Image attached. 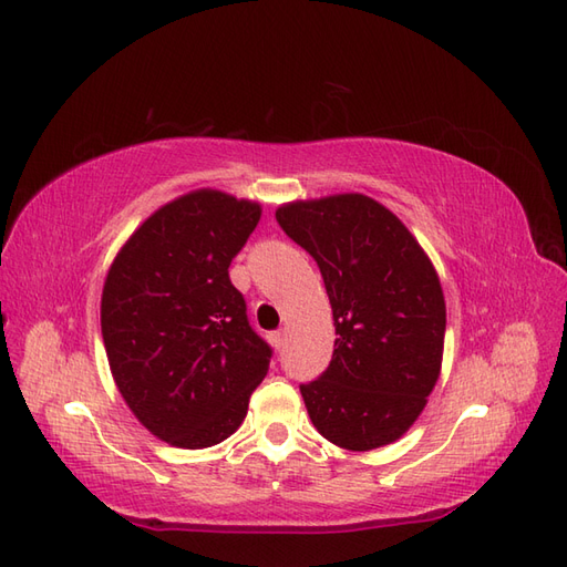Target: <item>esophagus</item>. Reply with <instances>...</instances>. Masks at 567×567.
I'll use <instances>...</instances> for the list:
<instances>
[{
	"label": "esophagus",
	"mask_w": 567,
	"mask_h": 567,
	"mask_svg": "<svg viewBox=\"0 0 567 567\" xmlns=\"http://www.w3.org/2000/svg\"><path fill=\"white\" fill-rule=\"evenodd\" d=\"M286 340H288V331L286 329H279L277 333H271V342H274V348H277V350H281L286 346Z\"/></svg>",
	"instance_id": "esophagus-1"
}]
</instances>
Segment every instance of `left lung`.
I'll return each mask as SVG.
<instances>
[{"instance_id": "8db88e82", "label": "left lung", "mask_w": 567, "mask_h": 567, "mask_svg": "<svg viewBox=\"0 0 567 567\" xmlns=\"http://www.w3.org/2000/svg\"><path fill=\"white\" fill-rule=\"evenodd\" d=\"M277 221L317 260L338 336L329 369L300 385L307 414L350 452L400 440L442 369L447 307L431 257L364 194L284 203Z\"/></svg>"}]
</instances>
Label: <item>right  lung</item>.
<instances>
[{
    "mask_svg": "<svg viewBox=\"0 0 567 567\" xmlns=\"http://www.w3.org/2000/svg\"><path fill=\"white\" fill-rule=\"evenodd\" d=\"M260 203L198 188L146 217L101 293L113 381L148 433L182 450L227 440L248 414L271 348L246 317L229 265Z\"/></svg>",
    "mask_w": 567,
    "mask_h": 567,
    "instance_id": "1",
    "label": "right lung"
}]
</instances>
